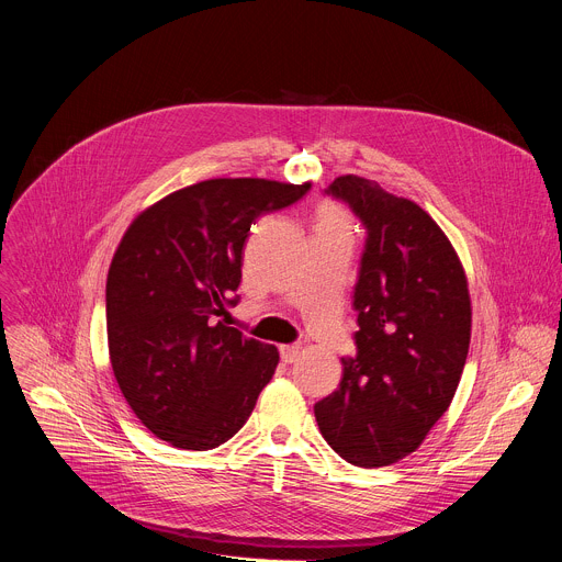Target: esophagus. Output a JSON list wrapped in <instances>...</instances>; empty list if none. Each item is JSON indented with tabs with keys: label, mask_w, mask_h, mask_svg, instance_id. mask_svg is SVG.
<instances>
[{
	"label": "esophagus",
	"mask_w": 562,
	"mask_h": 562,
	"mask_svg": "<svg viewBox=\"0 0 562 562\" xmlns=\"http://www.w3.org/2000/svg\"><path fill=\"white\" fill-rule=\"evenodd\" d=\"M300 345H282L280 347V358H282V362H286V364H291V362H295L297 360V356H300Z\"/></svg>",
	"instance_id": "esophagus-1"
}]
</instances>
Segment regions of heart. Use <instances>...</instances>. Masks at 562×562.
Returning a JSON list of instances; mask_svg holds the SVG:
<instances>
[{
    "label": "heart",
    "instance_id": "b5f03b06",
    "mask_svg": "<svg viewBox=\"0 0 562 562\" xmlns=\"http://www.w3.org/2000/svg\"><path fill=\"white\" fill-rule=\"evenodd\" d=\"M315 233L353 239V220L342 204L325 202L317 206V213H315Z\"/></svg>",
    "mask_w": 562,
    "mask_h": 562
}]
</instances>
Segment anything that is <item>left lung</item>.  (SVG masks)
<instances>
[{
	"label": "left lung",
	"mask_w": 562,
	"mask_h": 562,
	"mask_svg": "<svg viewBox=\"0 0 562 562\" xmlns=\"http://www.w3.org/2000/svg\"><path fill=\"white\" fill-rule=\"evenodd\" d=\"M362 220L367 245L353 293L356 358L313 407L319 434L356 467H386L416 451L449 409L469 340L462 262L434 217L378 182L342 176L327 189Z\"/></svg>",
	"instance_id": "obj_1"
}]
</instances>
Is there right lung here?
<instances>
[{
  "instance_id": "right-lung-1",
  "label": "right lung",
  "mask_w": 562,
  "mask_h": 562,
  "mask_svg": "<svg viewBox=\"0 0 562 562\" xmlns=\"http://www.w3.org/2000/svg\"><path fill=\"white\" fill-rule=\"evenodd\" d=\"M308 187L204 180L144 209L120 239L106 278L109 356L128 407L159 440L206 451L249 420L280 353L217 317L237 302L251 224Z\"/></svg>"
}]
</instances>
